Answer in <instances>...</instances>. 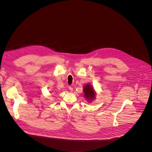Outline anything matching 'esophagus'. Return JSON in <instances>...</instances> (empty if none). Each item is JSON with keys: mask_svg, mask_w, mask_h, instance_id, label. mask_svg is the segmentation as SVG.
<instances>
[{"mask_svg": "<svg viewBox=\"0 0 152 152\" xmlns=\"http://www.w3.org/2000/svg\"><path fill=\"white\" fill-rule=\"evenodd\" d=\"M69 89L70 92H72L73 91V88L71 87H69Z\"/></svg>", "mask_w": 152, "mask_h": 152, "instance_id": "esophagus-1", "label": "esophagus"}]
</instances>
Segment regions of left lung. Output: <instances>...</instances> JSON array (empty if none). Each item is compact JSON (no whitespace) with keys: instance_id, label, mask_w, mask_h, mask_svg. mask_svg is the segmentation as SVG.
<instances>
[{"instance_id":"8db88e82","label":"left lung","mask_w":152,"mask_h":152,"mask_svg":"<svg viewBox=\"0 0 152 152\" xmlns=\"http://www.w3.org/2000/svg\"><path fill=\"white\" fill-rule=\"evenodd\" d=\"M83 92L84 93L85 98L87 99L89 102H92V101L95 99L96 94L94 89V88L91 86V84H86L84 87Z\"/></svg>"}]
</instances>
